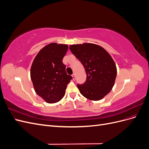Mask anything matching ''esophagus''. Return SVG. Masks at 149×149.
Segmentation results:
<instances>
[{
    "label": "esophagus",
    "mask_w": 149,
    "mask_h": 149,
    "mask_svg": "<svg viewBox=\"0 0 149 149\" xmlns=\"http://www.w3.org/2000/svg\"><path fill=\"white\" fill-rule=\"evenodd\" d=\"M72 77H73V80H75V79H76V76H75V74H72Z\"/></svg>",
    "instance_id": "34e87169"
}]
</instances>
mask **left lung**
Wrapping results in <instances>:
<instances>
[{
  "mask_svg": "<svg viewBox=\"0 0 149 149\" xmlns=\"http://www.w3.org/2000/svg\"><path fill=\"white\" fill-rule=\"evenodd\" d=\"M70 49L87 75L84 84H77L80 93L89 100H102L115 83L117 68L113 59L104 48L94 43L72 45Z\"/></svg>",
  "mask_w": 149,
  "mask_h": 149,
  "instance_id": "1",
  "label": "left lung"
}]
</instances>
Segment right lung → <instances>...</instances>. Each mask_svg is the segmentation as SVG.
<instances>
[{
  "mask_svg": "<svg viewBox=\"0 0 149 149\" xmlns=\"http://www.w3.org/2000/svg\"><path fill=\"white\" fill-rule=\"evenodd\" d=\"M68 48L67 45L49 43L40 49L31 65L30 77L35 91L48 103L60 101L73 79L63 63Z\"/></svg>",
  "mask_w": 149,
  "mask_h": 149,
  "instance_id": "obj_1",
  "label": "right lung"
}]
</instances>
